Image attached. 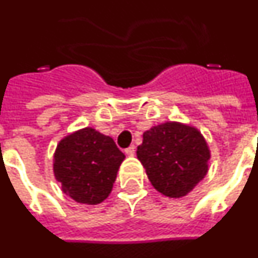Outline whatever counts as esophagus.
<instances>
[{"label":"esophagus","mask_w":258,"mask_h":258,"mask_svg":"<svg viewBox=\"0 0 258 258\" xmlns=\"http://www.w3.org/2000/svg\"><path fill=\"white\" fill-rule=\"evenodd\" d=\"M125 154L129 155V156H133L136 154V147L134 146H129L127 149H125Z\"/></svg>","instance_id":"34e87169"}]
</instances>
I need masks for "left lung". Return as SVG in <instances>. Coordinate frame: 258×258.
<instances>
[{
	"mask_svg": "<svg viewBox=\"0 0 258 258\" xmlns=\"http://www.w3.org/2000/svg\"><path fill=\"white\" fill-rule=\"evenodd\" d=\"M137 157L159 192L182 198L207 175L211 151L197 127L168 121L143 133Z\"/></svg>",
	"mask_w": 258,
	"mask_h": 258,
	"instance_id": "obj_1",
	"label": "left lung"
}]
</instances>
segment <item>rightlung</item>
Here are the masks:
<instances>
[{
  "label": "right lung",
  "mask_w": 258,
  "mask_h": 258,
  "mask_svg": "<svg viewBox=\"0 0 258 258\" xmlns=\"http://www.w3.org/2000/svg\"><path fill=\"white\" fill-rule=\"evenodd\" d=\"M124 159L111 137L88 126L58 143L52 168L66 195L77 203L95 206L112 191Z\"/></svg>",
  "instance_id": "add662e5"
}]
</instances>
